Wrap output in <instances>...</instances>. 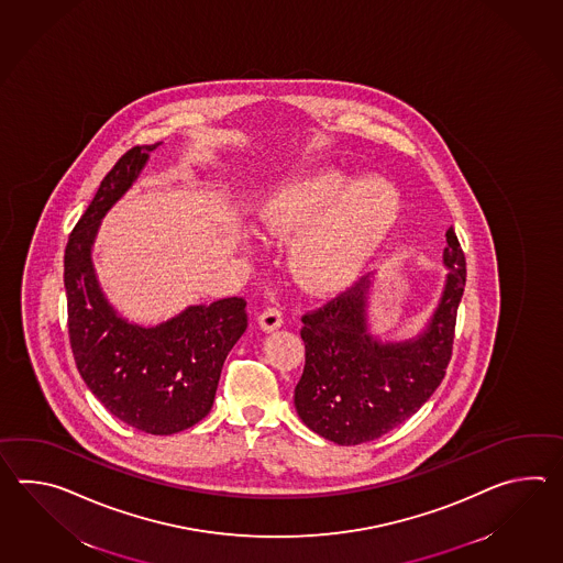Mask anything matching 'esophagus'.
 I'll return each instance as SVG.
<instances>
[{
    "label": "esophagus",
    "mask_w": 563,
    "mask_h": 563,
    "mask_svg": "<svg viewBox=\"0 0 563 563\" xmlns=\"http://www.w3.org/2000/svg\"><path fill=\"white\" fill-rule=\"evenodd\" d=\"M258 321H261L264 331H275V329L283 325V321H285L283 309H280V307H266V309L261 312Z\"/></svg>",
    "instance_id": "esophagus-1"
}]
</instances>
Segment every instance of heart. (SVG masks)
<instances>
[{"label":"heart","instance_id":"b5f03b06","mask_svg":"<svg viewBox=\"0 0 563 563\" xmlns=\"http://www.w3.org/2000/svg\"><path fill=\"white\" fill-rule=\"evenodd\" d=\"M400 216L398 191L369 177L351 186L341 172L290 181L264 203L261 222L268 234L300 232L290 251L295 273L311 287H338L374 256Z\"/></svg>","mask_w":563,"mask_h":563}]
</instances>
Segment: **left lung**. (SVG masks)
Returning a JSON list of instances; mask_svg holds the SVG:
<instances>
[{"mask_svg":"<svg viewBox=\"0 0 563 563\" xmlns=\"http://www.w3.org/2000/svg\"><path fill=\"white\" fill-rule=\"evenodd\" d=\"M446 240V288L422 338L382 345L367 335L369 280L363 276L300 317L305 369L295 406L312 432L341 446L372 442L406 422L437 391L452 357L466 283V261L452 225Z\"/></svg>","mask_w":563,"mask_h":563,"instance_id":"8db88e82","label":"left lung"}]
</instances>
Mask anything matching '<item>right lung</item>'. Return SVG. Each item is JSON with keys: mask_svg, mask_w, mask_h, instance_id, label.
Returning a JSON list of instances; mask_svg holds the SVG:
<instances>
[{"mask_svg": "<svg viewBox=\"0 0 563 563\" xmlns=\"http://www.w3.org/2000/svg\"><path fill=\"white\" fill-rule=\"evenodd\" d=\"M159 143L133 147L104 175L64 251L68 338L76 367L97 400L141 432L165 437L212 410L225 355L249 327L242 297L189 307L159 327L131 325L100 292L90 246L104 212L119 200Z\"/></svg>", "mask_w": 563, "mask_h": 563, "instance_id": "add662e5", "label": "right lung"}]
</instances>
